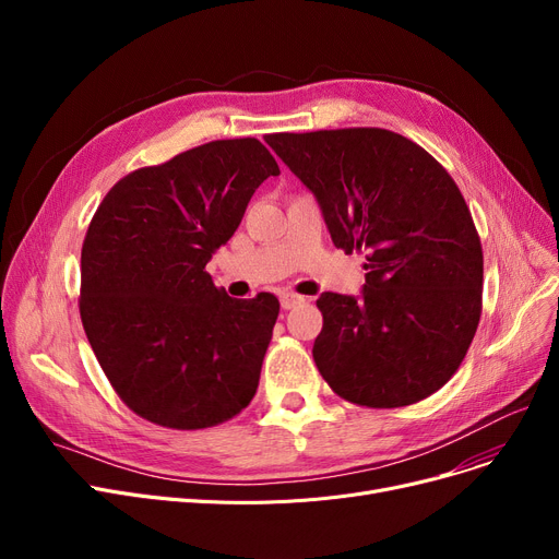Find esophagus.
I'll return each mask as SVG.
<instances>
[{"label":"esophagus","instance_id":"esophagus-1","mask_svg":"<svg viewBox=\"0 0 559 559\" xmlns=\"http://www.w3.org/2000/svg\"><path fill=\"white\" fill-rule=\"evenodd\" d=\"M306 299L304 297H299V295H292V292H287V295H283L281 297V306H283V310H292V308H297L299 304H304Z\"/></svg>","mask_w":559,"mask_h":559}]
</instances>
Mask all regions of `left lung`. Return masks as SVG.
I'll use <instances>...</instances> for the list:
<instances>
[{
  "instance_id": "8db88e82",
  "label": "left lung",
  "mask_w": 559,
  "mask_h": 559,
  "mask_svg": "<svg viewBox=\"0 0 559 559\" xmlns=\"http://www.w3.org/2000/svg\"><path fill=\"white\" fill-rule=\"evenodd\" d=\"M267 144L314 194L333 245L367 258L360 299H317L319 373L367 407L444 388L483 312V247L451 174L388 129L272 133Z\"/></svg>"
}]
</instances>
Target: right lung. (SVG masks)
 I'll list each match as a JSON object with an SVG mask.
<instances>
[{
  "instance_id": "1",
  "label": "right lung",
  "mask_w": 559,
  "mask_h": 559,
  "mask_svg": "<svg viewBox=\"0 0 559 559\" xmlns=\"http://www.w3.org/2000/svg\"><path fill=\"white\" fill-rule=\"evenodd\" d=\"M278 163L255 138L215 140L117 181L81 249L83 331L146 421L211 428L251 403L278 299H230L205 264Z\"/></svg>"
}]
</instances>
